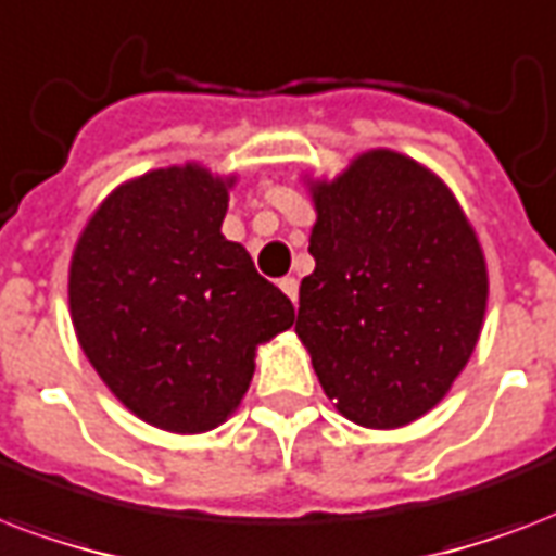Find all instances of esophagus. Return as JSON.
I'll return each instance as SVG.
<instances>
[{
  "label": "esophagus",
  "instance_id": "34e87169",
  "mask_svg": "<svg viewBox=\"0 0 556 556\" xmlns=\"http://www.w3.org/2000/svg\"><path fill=\"white\" fill-rule=\"evenodd\" d=\"M278 287H281V290L287 292L292 301L299 299V281H295V278H290V275H287V278H281V283H278Z\"/></svg>",
  "mask_w": 556,
  "mask_h": 556
}]
</instances>
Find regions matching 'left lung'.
I'll return each mask as SVG.
<instances>
[{
    "instance_id": "left-lung-1",
    "label": "left lung",
    "mask_w": 556,
    "mask_h": 556,
    "mask_svg": "<svg viewBox=\"0 0 556 556\" xmlns=\"http://www.w3.org/2000/svg\"><path fill=\"white\" fill-rule=\"evenodd\" d=\"M313 275L295 333L348 420L394 429L450 391L479 342L488 266L450 188L371 150L313 188Z\"/></svg>"
}]
</instances>
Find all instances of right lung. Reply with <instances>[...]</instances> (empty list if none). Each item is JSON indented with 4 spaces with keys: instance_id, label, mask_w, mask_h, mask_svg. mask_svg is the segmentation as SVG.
Returning <instances> with one entry per match:
<instances>
[{
    "instance_id": "obj_1",
    "label": "right lung",
    "mask_w": 556,
    "mask_h": 556,
    "mask_svg": "<svg viewBox=\"0 0 556 556\" xmlns=\"http://www.w3.org/2000/svg\"><path fill=\"white\" fill-rule=\"evenodd\" d=\"M229 182L197 165L122 185L77 240L68 304L94 371L167 432H208L240 406L255 348L295 307L219 235Z\"/></svg>"
}]
</instances>
